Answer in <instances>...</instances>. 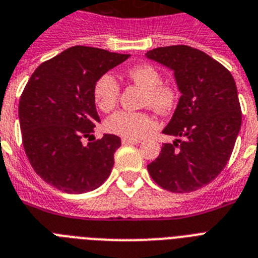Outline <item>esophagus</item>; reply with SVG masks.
I'll list each match as a JSON object with an SVG mask.
<instances>
[{
    "instance_id": "1",
    "label": "esophagus",
    "mask_w": 258,
    "mask_h": 258,
    "mask_svg": "<svg viewBox=\"0 0 258 258\" xmlns=\"http://www.w3.org/2000/svg\"><path fill=\"white\" fill-rule=\"evenodd\" d=\"M122 143L123 144H138V143H140V139H127V138H123Z\"/></svg>"
}]
</instances>
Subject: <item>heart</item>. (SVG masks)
Returning a JSON list of instances; mask_svg holds the SVG:
<instances>
[{
	"label": "heart",
	"mask_w": 258,
	"mask_h": 258,
	"mask_svg": "<svg viewBox=\"0 0 258 258\" xmlns=\"http://www.w3.org/2000/svg\"><path fill=\"white\" fill-rule=\"evenodd\" d=\"M127 78L144 90V104L159 112H168L176 104L177 90L169 83H163L162 74L152 64L142 63L127 71ZM119 83L111 74L102 75L94 86V102L102 112H108L116 106L119 99ZM104 128L110 134L140 139L156 128L155 119L147 112L116 111L104 122Z\"/></svg>",
	"instance_id": "b5f03b06"
}]
</instances>
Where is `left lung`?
I'll use <instances>...</instances> for the list:
<instances>
[{"mask_svg":"<svg viewBox=\"0 0 258 258\" xmlns=\"http://www.w3.org/2000/svg\"><path fill=\"white\" fill-rule=\"evenodd\" d=\"M146 56L173 71L181 94L163 130L179 139L164 143L148 172L169 192H192L216 179L231 158L241 127L236 82L223 64L190 46L158 47Z\"/></svg>","mask_w":258,"mask_h":258,"instance_id":"obj_1","label":"left lung"}]
</instances>
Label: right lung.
Segmentation results:
<instances>
[{
  "label": "right lung",
  "instance_id": "obj_1",
  "mask_svg": "<svg viewBox=\"0 0 258 258\" xmlns=\"http://www.w3.org/2000/svg\"><path fill=\"white\" fill-rule=\"evenodd\" d=\"M130 54L74 46L39 64L18 106L25 152L37 175L66 194L96 189L110 176L120 138L104 134L83 144L100 122L95 82Z\"/></svg>",
  "mask_w": 258,
  "mask_h": 258
}]
</instances>
